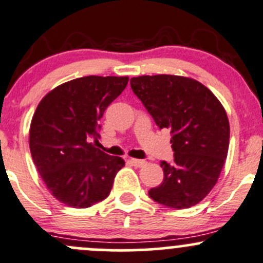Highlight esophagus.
I'll return each mask as SVG.
<instances>
[{"mask_svg":"<svg viewBox=\"0 0 263 263\" xmlns=\"http://www.w3.org/2000/svg\"><path fill=\"white\" fill-rule=\"evenodd\" d=\"M131 163L135 167H143L147 163L145 160H137V158H131Z\"/></svg>","mask_w":263,"mask_h":263,"instance_id":"1","label":"esophagus"}]
</instances>
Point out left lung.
I'll list each match as a JSON object with an SVG mask.
<instances>
[{"label": "left lung", "instance_id": "left-lung-1", "mask_svg": "<svg viewBox=\"0 0 263 263\" xmlns=\"http://www.w3.org/2000/svg\"><path fill=\"white\" fill-rule=\"evenodd\" d=\"M131 88L156 125L172 135L175 160L161 161L163 182L149 190V197L177 210L200 203L217 182L229 152L226 109L206 86L190 77H132Z\"/></svg>", "mask_w": 263, "mask_h": 263}]
</instances>
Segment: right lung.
I'll use <instances>...</instances> for the list:
<instances>
[{"label":"right lung","instance_id":"1","mask_svg":"<svg viewBox=\"0 0 263 263\" xmlns=\"http://www.w3.org/2000/svg\"><path fill=\"white\" fill-rule=\"evenodd\" d=\"M128 77L86 76L48 92L34 111L30 151L42 181L56 200L86 209L109 195L125 161L96 148L100 120L126 88Z\"/></svg>","mask_w":263,"mask_h":263}]
</instances>
